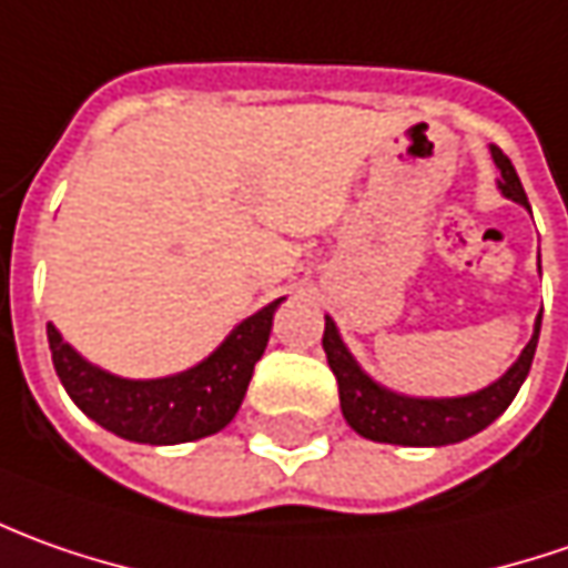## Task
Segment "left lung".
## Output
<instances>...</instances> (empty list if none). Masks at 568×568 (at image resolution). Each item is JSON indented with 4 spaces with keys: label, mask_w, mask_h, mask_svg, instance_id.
<instances>
[{
    "label": "left lung",
    "mask_w": 568,
    "mask_h": 568,
    "mask_svg": "<svg viewBox=\"0 0 568 568\" xmlns=\"http://www.w3.org/2000/svg\"><path fill=\"white\" fill-rule=\"evenodd\" d=\"M490 156H494V163L499 169V194L521 204L525 210H531L509 156L499 148H490ZM538 336L540 314L535 321L531 339H528L521 355L503 377H497L478 393L443 396V399L405 396V393H396V389L374 381L362 364L355 362V355L348 352V345L343 343L339 326L333 323V317H326V326H323V352H326V362H329L333 374H336V383H339L343 418L348 420V427L355 434H362L364 440L396 443V446H449V443H462L480 434L487 424H494L509 408V402L516 399L518 386L525 383L528 371H531Z\"/></svg>",
    "instance_id": "obj_1"
}]
</instances>
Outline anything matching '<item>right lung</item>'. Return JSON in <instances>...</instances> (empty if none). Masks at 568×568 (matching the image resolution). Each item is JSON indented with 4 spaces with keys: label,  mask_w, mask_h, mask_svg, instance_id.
Here are the masks:
<instances>
[{
    "label": "right lung",
    "mask_w": 568,
    "mask_h": 568,
    "mask_svg": "<svg viewBox=\"0 0 568 568\" xmlns=\"http://www.w3.org/2000/svg\"><path fill=\"white\" fill-rule=\"evenodd\" d=\"M280 304L283 298L245 317L204 362L153 381H131L90 364L62 339L52 323H47V339L59 381L90 420L122 440L175 446L220 434L235 418L254 364L261 362L270 343L273 314Z\"/></svg>",
    "instance_id": "add662e5"
}]
</instances>
